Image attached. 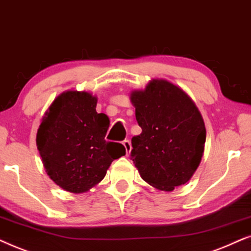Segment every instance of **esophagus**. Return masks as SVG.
<instances>
[{
    "instance_id": "obj_1",
    "label": "esophagus",
    "mask_w": 251,
    "mask_h": 251,
    "mask_svg": "<svg viewBox=\"0 0 251 251\" xmlns=\"http://www.w3.org/2000/svg\"><path fill=\"white\" fill-rule=\"evenodd\" d=\"M123 145H124V147H125V150H126V156H128L129 153H131V150H132L131 141H129V140H124V141H123Z\"/></svg>"
}]
</instances>
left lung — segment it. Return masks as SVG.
<instances>
[{
  "label": "left lung",
  "instance_id": "left-lung-1",
  "mask_svg": "<svg viewBox=\"0 0 251 251\" xmlns=\"http://www.w3.org/2000/svg\"><path fill=\"white\" fill-rule=\"evenodd\" d=\"M129 99L142 128L132 138L133 163L150 186L172 192L189 181L201 163L206 138L201 112L185 91L165 79H152Z\"/></svg>",
  "mask_w": 251,
  "mask_h": 251
}]
</instances>
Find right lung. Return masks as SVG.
<instances>
[{"instance_id":"add662e5","label":"right lung","mask_w":251,"mask_h":251,"mask_svg":"<svg viewBox=\"0 0 251 251\" xmlns=\"http://www.w3.org/2000/svg\"><path fill=\"white\" fill-rule=\"evenodd\" d=\"M98 98L66 91L47 110L36 146L47 175L66 192H88L104 178L113 160L126 153L122 143L105 141L110 120L96 112Z\"/></svg>"}]
</instances>
